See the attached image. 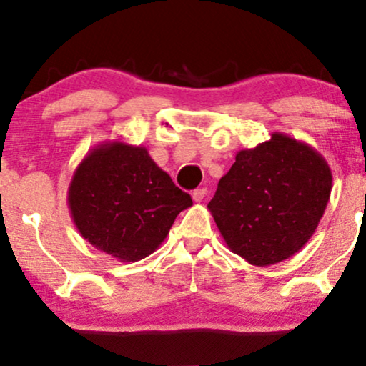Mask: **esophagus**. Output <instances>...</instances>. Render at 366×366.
<instances>
[{"mask_svg":"<svg viewBox=\"0 0 366 366\" xmlns=\"http://www.w3.org/2000/svg\"><path fill=\"white\" fill-rule=\"evenodd\" d=\"M206 194H207V191H206L204 187H201V189H196V191L192 192V199H194V201H196V202H201L202 199L206 197Z\"/></svg>","mask_w":366,"mask_h":366,"instance_id":"1","label":"esophagus"}]
</instances>
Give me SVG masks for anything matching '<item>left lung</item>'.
<instances>
[{"label":"left lung","mask_w":366,"mask_h":366,"mask_svg":"<svg viewBox=\"0 0 366 366\" xmlns=\"http://www.w3.org/2000/svg\"><path fill=\"white\" fill-rule=\"evenodd\" d=\"M325 157L284 133L239 150L207 204L224 243L255 267L284 262L316 231L331 196Z\"/></svg>","instance_id":"left-lung-1"}]
</instances>
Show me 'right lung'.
Returning <instances> with one entry per match:
<instances>
[{"label": "right lung", "mask_w": 366, "mask_h": 366, "mask_svg": "<svg viewBox=\"0 0 366 366\" xmlns=\"http://www.w3.org/2000/svg\"><path fill=\"white\" fill-rule=\"evenodd\" d=\"M67 204L86 242L119 262H138L160 247L192 199L145 147L103 142L77 165Z\"/></svg>", "instance_id": "right-lung-1"}]
</instances>
